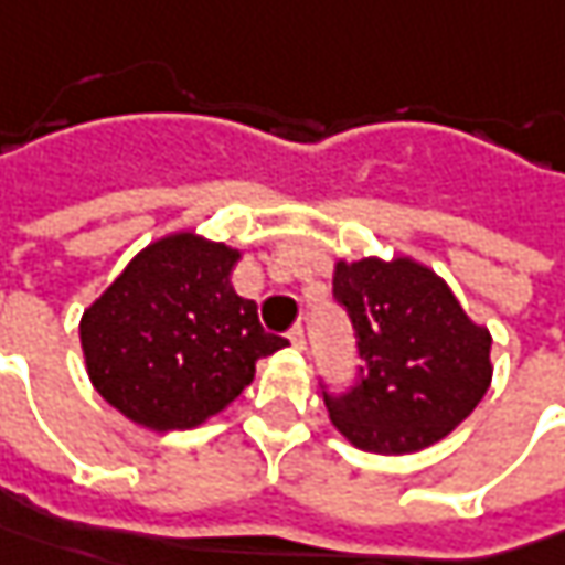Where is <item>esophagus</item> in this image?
<instances>
[{"label":"esophagus","instance_id":"34e87169","mask_svg":"<svg viewBox=\"0 0 565 565\" xmlns=\"http://www.w3.org/2000/svg\"><path fill=\"white\" fill-rule=\"evenodd\" d=\"M287 338H290L294 348H300V351L307 348V329H303V326H294V329L287 331Z\"/></svg>","mask_w":565,"mask_h":565}]
</instances>
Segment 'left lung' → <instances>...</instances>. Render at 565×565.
Wrapping results in <instances>:
<instances>
[{
    "label": "left lung",
    "instance_id": "obj_1",
    "mask_svg": "<svg viewBox=\"0 0 565 565\" xmlns=\"http://www.w3.org/2000/svg\"><path fill=\"white\" fill-rule=\"evenodd\" d=\"M331 294L351 319L363 366L348 392L322 385V398L356 449H427L480 405L493 341L439 275L411 258L338 262Z\"/></svg>",
    "mask_w": 565,
    "mask_h": 565
}]
</instances>
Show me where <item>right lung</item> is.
Here are the masks:
<instances>
[{
  "mask_svg": "<svg viewBox=\"0 0 565 565\" xmlns=\"http://www.w3.org/2000/svg\"><path fill=\"white\" fill-rule=\"evenodd\" d=\"M236 258L195 234L163 236L85 309L87 376L119 414L158 433L199 427L287 344L234 290Z\"/></svg>",
  "mask_w": 565,
  "mask_h": 565,
  "instance_id": "obj_1",
  "label": "right lung"
}]
</instances>
